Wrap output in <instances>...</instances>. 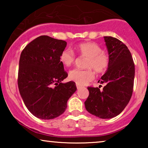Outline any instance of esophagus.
Returning a JSON list of instances; mask_svg holds the SVG:
<instances>
[{
    "label": "esophagus",
    "mask_w": 148,
    "mask_h": 148,
    "mask_svg": "<svg viewBox=\"0 0 148 148\" xmlns=\"http://www.w3.org/2000/svg\"><path fill=\"white\" fill-rule=\"evenodd\" d=\"M77 90H79V89L81 88V86H79V85L77 84Z\"/></svg>",
    "instance_id": "34e87169"
}]
</instances>
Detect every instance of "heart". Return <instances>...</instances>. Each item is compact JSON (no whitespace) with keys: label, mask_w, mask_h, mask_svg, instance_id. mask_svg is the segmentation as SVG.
<instances>
[{"label":"heart","mask_w":148,"mask_h":148,"mask_svg":"<svg viewBox=\"0 0 148 148\" xmlns=\"http://www.w3.org/2000/svg\"><path fill=\"white\" fill-rule=\"evenodd\" d=\"M75 49L80 56L87 57L86 67L87 70L73 69L69 73V79L79 86H85L94 78V70L100 74L106 71L110 62L108 54L103 51L102 47L94 42H84L79 44ZM60 61L65 66H70L74 63L75 56L69 48L62 50L59 56Z\"/></svg>","instance_id":"1"}]
</instances>
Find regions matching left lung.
Returning a JSON list of instances; mask_svg holds the SVG:
<instances>
[{
  "label": "left lung",
  "instance_id": "left-lung-1",
  "mask_svg": "<svg viewBox=\"0 0 148 148\" xmlns=\"http://www.w3.org/2000/svg\"><path fill=\"white\" fill-rule=\"evenodd\" d=\"M110 62L100 84L102 90L89 87L85 102L88 112L100 119H112L124 110L129 102L133 89L135 64L127 46L117 38L104 36Z\"/></svg>",
  "mask_w": 148,
  "mask_h": 148
}]
</instances>
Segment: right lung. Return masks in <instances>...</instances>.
<instances>
[{"label": "right lung", "mask_w": 148, "mask_h": 148, "mask_svg": "<svg viewBox=\"0 0 148 148\" xmlns=\"http://www.w3.org/2000/svg\"><path fill=\"white\" fill-rule=\"evenodd\" d=\"M66 42L48 36L36 38L21 52L18 87L25 106L38 119L61 115L77 90L75 83H62L68 76L59 56Z\"/></svg>", "instance_id": "add662e5"}]
</instances>
